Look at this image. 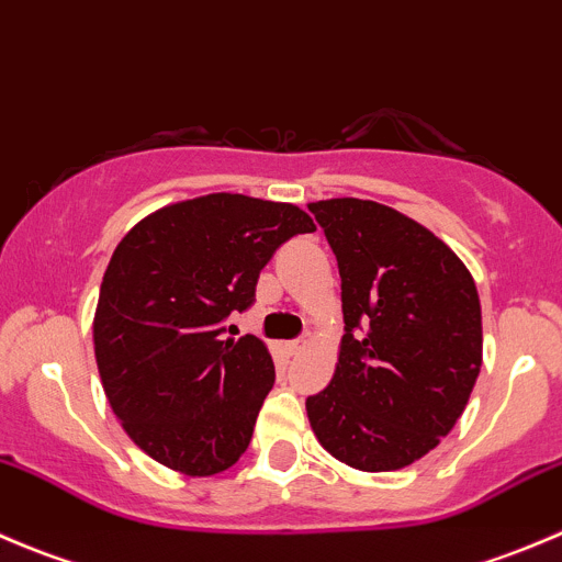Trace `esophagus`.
<instances>
[{"mask_svg": "<svg viewBox=\"0 0 562 562\" xmlns=\"http://www.w3.org/2000/svg\"><path fill=\"white\" fill-rule=\"evenodd\" d=\"M307 345H310V337H302V339H293V342H288L285 350H288V353H291V356H299L304 348H307Z\"/></svg>", "mask_w": 562, "mask_h": 562, "instance_id": "esophagus-1", "label": "esophagus"}]
</instances>
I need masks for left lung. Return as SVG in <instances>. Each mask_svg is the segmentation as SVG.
<instances>
[{"label": "left lung", "mask_w": 562, "mask_h": 562, "mask_svg": "<svg viewBox=\"0 0 562 562\" xmlns=\"http://www.w3.org/2000/svg\"><path fill=\"white\" fill-rule=\"evenodd\" d=\"M342 280L331 383L307 396L315 438L367 473L413 464L462 416L481 370V304L432 231L359 198L310 203Z\"/></svg>", "instance_id": "8db88e82"}]
</instances>
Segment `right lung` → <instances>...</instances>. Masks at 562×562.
<instances>
[{
    "mask_svg": "<svg viewBox=\"0 0 562 562\" xmlns=\"http://www.w3.org/2000/svg\"><path fill=\"white\" fill-rule=\"evenodd\" d=\"M313 231L293 203L212 192L157 209L119 241L94 356L138 449L184 475L223 473L245 454L274 364L252 334L223 339L225 317L255 302L277 247Z\"/></svg>",
    "mask_w": 562,
    "mask_h": 562,
    "instance_id": "right-lung-1",
    "label": "right lung"
}]
</instances>
